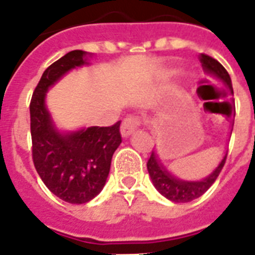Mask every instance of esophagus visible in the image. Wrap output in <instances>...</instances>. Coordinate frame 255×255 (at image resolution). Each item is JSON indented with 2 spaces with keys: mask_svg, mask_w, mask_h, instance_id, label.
<instances>
[{
  "mask_svg": "<svg viewBox=\"0 0 255 255\" xmlns=\"http://www.w3.org/2000/svg\"><path fill=\"white\" fill-rule=\"evenodd\" d=\"M138 126H139V120L135 117H129L125 118L124 121H122L121 125V134L124 138H129L131 134L138 129Z\"/></svg>",
  "mask_w": 255,
  "mask_h": 255,
  "instance_id": "esophagus-1",
  "label": "esophagus"
}]
</instances>
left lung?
<instances>
[{"label":"left lung","instance_id":"8db88e82","mask_svg":"<svg viewBox=\"0 0 255 255\" xmlns=\"http://www.w3.org/2000/svg\"><path fill=\"white\" fill-rule=\"evenodd\" d=\"M200 62L203 70L208 75H212V76L217 77L219 80L223 81L225 87L229 89V92L233 95V87H232V80L228 71L216 59L211 58L208 55L201 54ZM232 130H233V126H232ZM227 155L228 151L223 156L219 166L216 167L208 176H205L201 180H183V179L174 176L164 167L155 150H152L150 159L147 162V171L150 178H151L152 184L158 189L160 195H163L168 200L174 201V203H188V201H192L197 197H200L216 182V179H217V176L223 170L224 164H225Z\"/></svg>","mask_w":255,"mask_h":255}]
</instances>
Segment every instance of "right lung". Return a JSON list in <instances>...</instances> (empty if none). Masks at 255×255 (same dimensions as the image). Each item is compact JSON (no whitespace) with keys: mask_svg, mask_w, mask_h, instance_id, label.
Returning <instances> with one entry per match:
<instances>
[{"mask_svg":"<svg viewBox=\"0 0 255 255\" xmlns=\"http://www.w3.org/2000/svg\"><path fill=\"white\" fill-rule=\"evenodd\" d=\"M85 51L75 50L43 72L30 103L32 160L46 187L70 204L95 199L107 183L112 156L121 144V121L100 128L60 131L46 105L48 89L66 73L89 64Z\"/></svg>","mask_w":255,"mask_h":255,"instance_id":"add662e5","label":"right lung"}]
</instances>
